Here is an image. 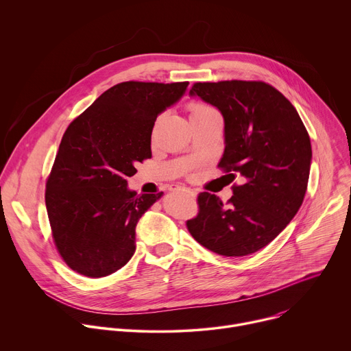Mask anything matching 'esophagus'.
I'll return each instance as SVG.
<instances>
[{"label":"esophagus","mask_w":351,"mask_h":351,"mask_svg":"<svg viewBox=\"0 0 351 351\" xmlns=\"http://www.w3.org/2000/svg\"><path fill=\"white\" fill-rule=\"evenodd\" d=\"M173 191H184V192L189 193L191 196H196V192H195L193 189H189V188H185V186H178V185H176V186L173 188Z\"/></svg>","instance_id":"obj_1"}]
</instances>
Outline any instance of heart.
I'll list each match as a JSON object with an SVG mask.
<instances>
[{
  "instance_id": "obj_1",
  "label": "heart",
  "mask_w": 351,
  "mask_h": 351,
  "mask_svg": "<svg viewBox=\"0 0 351 351\" xmlns=\"http://www.w3.org/2000/svg\"><path fill=\"white\" fill-rule=\"evenodd\" d=\"M213 109L207 106V105H203V104H199V102H195V104H191L189 106V112H191V117L193 116H199V114H203V113H207V112H212Z\"/></svg>"
}]
</instances>
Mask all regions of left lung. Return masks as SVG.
<instances>
[{
    "label": "left lung",
    "instance_id": "1",
    "mask_svg": "<svg viewBox=\"0 0 351 351\" xmlns=\"http://www.w3.org/2000/svg\"><path fill=\"white\" fill-rule=\"evenodd\" d=\"M189 95L223 114L219 166L243 184L234 186L227 204L199 193V215L186 223L188 231L217 254H252L281 234L303 203L313 158L308 132L295 106L263 82L196 83Z\"/></svg>",
    "mask_w": 351,
    "mask_h": 351
}]
</instances>
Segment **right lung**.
I'll use <instances>...</instances> for the list:
<instances>
[{
  "label": "right lung",
  "mask_w": 351,
  "mask_h": 351,
  "mask_svg": "<svg viewBox=\"0 0 351 351\" xmlns=\"http://www.w3.org/2000/svg\"><path fill=\"white\" fill-rule=\"evenodd\" d=\"M188 84H116L64 131L45 204L58 252L72 269L101 278L132 257L135 227L163 192L138 195L127 178L152 156L156 117L184 97Z\"/></svg>",
  "instance_id": "obj_1"
}]
</instances>
